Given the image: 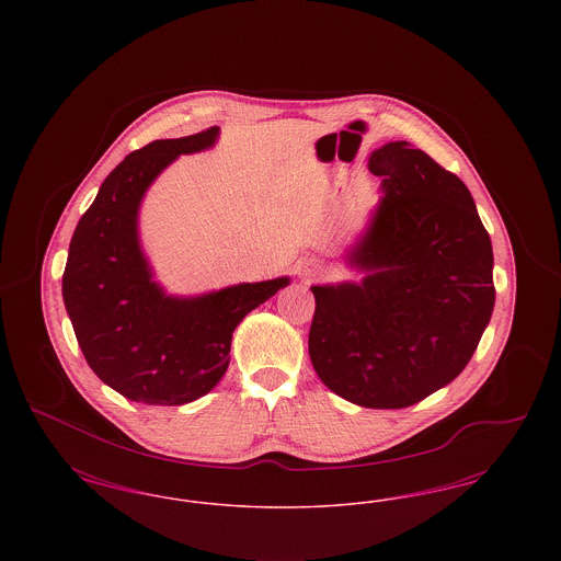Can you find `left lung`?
I'll return each instance as SVG.
<instances>
[{"label": "left lung", "mask_w": 561, "mask_h": 561, "mask_svg": "<svg viewBox=\"0 0 561 561\" xmlns=\"http://www.w3.org/2000/svg\"><path fill=\"white\" fill-rule=\"evenodd\" d=\"M382 199L348 254L362 284L313 286L309 355L351 403L408 408L469 364L494 309L492 243L465 183L398 140L376 149Z\"/></svg>", "instance_id": "left-lung-1"}]
</instances>
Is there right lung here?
<instances>
[{"label": "right lung", "instance_id": "1", "mask_svg": "<svg viewBox=\"0 0 561 561\" xmlns=\"http://www.w3.org/2000/svg\"><path fill=\"white\" fill-rule=\"evenodd\" d=\"M216 134L208 128L133 151L105 179L69 243L62 300L81 353L128 400L183 405L213 391L227 373L238 323L290 282L174 298L151 279L136 233L140 199L170 161L210 147Z\"/></svg>", "mask_w": 561, "mask_h": 561}]
</instances>
